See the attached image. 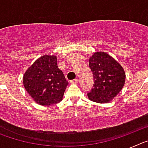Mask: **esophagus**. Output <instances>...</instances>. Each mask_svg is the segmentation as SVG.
<instances>
[{
    "instance_id": "1",
    "label": "esophagus",
    "mask_w": 148,
    "mask_h": 148,
    "mask_svg": "<svg viewBox=\"0 0 148 148\" xmlns=\"http://www.w3.org/2000/svg\"><path fill=\"white\" fill-rule=\"evenodd\" d=\"M71 82L72 84H78V79H77V78H75V79H74V80H73V81H71Z\"/></svg>"
}]
</instances>
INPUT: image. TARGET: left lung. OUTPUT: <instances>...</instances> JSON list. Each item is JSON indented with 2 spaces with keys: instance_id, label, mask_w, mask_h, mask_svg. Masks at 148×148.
<instances>
[{
  "instance_id": "left-lung-1",
  "label": "left lung",
  "mask_w": 148,
  "mask_h": 148,
  "mask_svg": "<svg viewBox=\"0 0 148 148\" xmlns=\"http://www.w3.org/2000/svg\"><path fill=\"white\" fill-rule=\"evenodd\" d=\"M93 73V87L89 99L94 102L109 103L118 95L125 83V72L119 63L104 52H95L89 58Z\"/></svg>"
}]
</instances>
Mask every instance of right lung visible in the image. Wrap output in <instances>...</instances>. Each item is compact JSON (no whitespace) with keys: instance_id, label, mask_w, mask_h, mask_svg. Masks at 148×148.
<instances>
[{"instance_id":"obj_1","label":"right lung","mask_w":148,"mask_h":148,"mask_svg":"<svg viewBox=\"0 0 148 148\" xmlns=\"http://www.w3.org/2000/svg\"><path fill=\"white\" fill-rule=\"evenodd\" d=\"M25 90L37 104L49 106L62 101L68 84L57 65V57L44 55L38 58L23 76Z\"/></svg>"}]
</instances>
